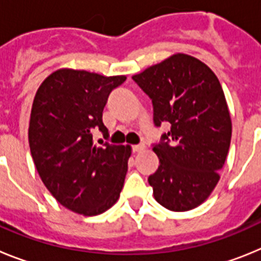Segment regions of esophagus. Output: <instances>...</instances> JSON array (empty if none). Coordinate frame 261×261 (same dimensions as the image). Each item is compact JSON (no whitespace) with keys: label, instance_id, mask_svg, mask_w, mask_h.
Masks as SVG:
<instances>
[{"label":"esophagus","instance_id":"obj_1","mask_svg":"<svg viewBox=\"0 0 261 261\" xmlns=\"http://www.w3.org/2000/svg\"><path fill=\"white\" fill-rule=\"evenodd\" d=\"M144 145L140 144V145H135V146H132V151L133 153H138V151L144 150Z\"/></svg>","mask_w":261,"mask_h":261}]
</instances>
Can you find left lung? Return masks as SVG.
Listing matches in <instances>:
<instances>
[{
    "label": "left lung",
    "mask_w": 261,
    "mask_h": 261,
    "mask_svg": "<svg viewBox=\"0 0 261 261\" xmlns=\"http://www.w3.org/2000/svg\"><path fill=\"white\" fill-rule=\"evenodd\" d=\"M132 78L151 99L154 125L171 126L153 144L159 166L147 181L154 197L168 211H191L214 190L229 153L231 119L220 81L183 53Z\"/></svg>",
    "instance_id": "left-lung-1"
}]
</instances>
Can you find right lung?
Returning a JSON list of instances; mask_svg holds the SVG:
<instances>
[{
  "label": "right lung",
  "mask_w": 261,
  "mask_h": 261,
  "mask_svg": "<svg viewBox=\"0 0 261 261\" xmlns=\"http://www.w3.org/2000/svg\"><path fill=\"white\" fill-rule=\"evenodd\" d=\"M126 77L61 69L45 78L31 110L29 142L32 159L47 190L75 213L96 216L110 209L124 186L130 147L108 138L103 110L111 91Z\"/></svg>",
  "instance_id": "add662e5"
}]
</instances>
